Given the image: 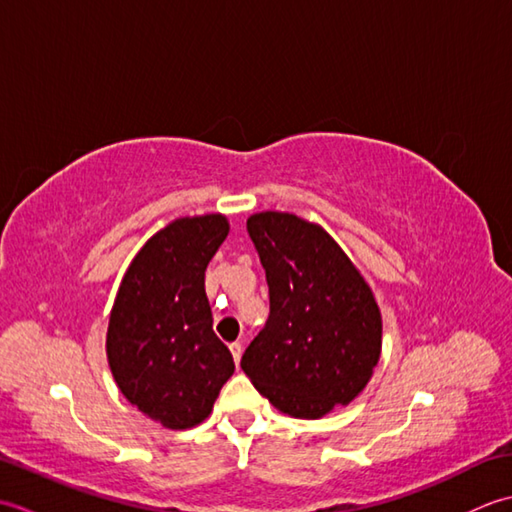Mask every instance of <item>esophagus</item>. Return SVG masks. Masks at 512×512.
<instances>
[{
    "instance_id": "1",
    "label": "esophagus",
    "mask_w": 512,
    "mask_h": 512,
    "mask_svg": "<svg viewBox=\"0 0 512 512\" xmlns=\"http://www.w3.org/2000/svg\"><path fill=\"white\" fill-rule=\"evenodd\" d=\"M228 350H231V354H233V361L239 365V358H242V350H244V347H242V343H231V345H228Z\"/></svg>"
}]
</instances>
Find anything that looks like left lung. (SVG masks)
Returning a JSON list of instances; mask_svg holds the SVG:
<instances>
[{"label": "left lung", "mask_w": 512, "mask_h": 512, "mask_svg": "<svg viewBox=\"0 0 512 512\" xmlns=\"http://www.w3.org/2000/svg\"><path fill=\"white\" fill-rule=\"evenodd\" d=\"M270 314L242 356L259 394L292 418H323L361 394L383 347L372 288L319 224L292 213L248 217Z\"/></svg>", "instance_id": "obj_1"}]
</instances>
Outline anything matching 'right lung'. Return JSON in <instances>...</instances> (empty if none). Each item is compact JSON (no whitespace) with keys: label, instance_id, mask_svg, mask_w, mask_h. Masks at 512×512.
<instances>
[{"label":"right lung","instance_id":"add662e5","mask_svg":"<svg viewBox=\"0 0 512 512\" xmlns=\"http://www.w3.org/2000/svg\"><path fill=\"white\" fill-rule=\"evenodd\" d=\"M226 235L220 213L167 224L132 259L110 314L105 347L116 385L167 429L209 418L235 372L204 292V270Z\"/></svg>","mask_w":512,"mask_h":512}]
</instances>
